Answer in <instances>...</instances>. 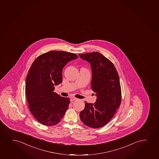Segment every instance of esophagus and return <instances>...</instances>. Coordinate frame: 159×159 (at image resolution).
Masks as SVG:
<instances>
[{
    "label": "esophagus",
    "instance_id": "obj_1",
    "mask_svg": "<svg viewBox=\"0 0 159 159\" xmlns=\"http://www.w3.org/2000/svg\"><path fill=\"white\" fill-rule=\"evenodd\" d=\"M70 99L71 102H72V101H75V100H76V98H75V97H70Z\"/></svg>",
    "mask_w": 159,
    "mask_h": 159
}]
</instances>
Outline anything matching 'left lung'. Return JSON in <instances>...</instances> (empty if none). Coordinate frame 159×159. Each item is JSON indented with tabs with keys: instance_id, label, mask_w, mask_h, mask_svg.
<instances>
[{
	"instance_id": "left-lung-1",
	"label": "left lung",
	"mask_w": 159,
	"mask_h": 159,
	"mask_svg": "<svg viewBox=\"0 0 159 159\" xmlns=\"http://www.w3.org/2000/svg\"><path fill=\"white\" fill-rule=\"evenodd\" d=\"M90 63L92 69L91 87L96 93V102H85L80 112V120L87 126L98 129L112 118L121 101L120 80L114 64L98 52L79 54Z\"/></svg>"
}]
</instances>
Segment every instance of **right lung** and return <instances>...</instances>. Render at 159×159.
<instances>
[{"instance_id": "1", "label": "right lung", "mask_w": 159, "mask_h": 159, "mask_svg": "<svg viewBox=\"0 0 159 159\" xmlns=\"http://www.w3.org/2000/svg\"><path fill=\"white\" fill-rule=\"evenodd\" d=\"M77 58L76 54L71 52L50 51L38 57L29 69L25 86L28 107L42 125H57L65 115L70 98L53 91L55 85L62 82L63 67Z\"/></svg>"}]
</instances>
